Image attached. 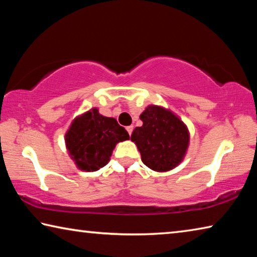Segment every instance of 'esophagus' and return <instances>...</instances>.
Wrapping results in <instances>:
<instances>
[{"label":"esophagus","mask_w":257,"mask_h":257,"mask_svg":"<svg viewBox=\"0 0 257 257\" xmlns=\"http://www.w3.org/2000/svg\"><path fill=\"white\" fill-rule=\"evenodd\" d=\"M133 130H134V125H129V127H127V132H128V134L130 135V136H132Z\"/></svg>","instance_id":"34e87169"}]
</instances>
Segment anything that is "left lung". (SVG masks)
I'll return each mask as SVG.
<instances>
[{
    "mask_svg": "<svg viewBox=\"0 0 257 257\" xmlns=\"http://www.w3.org/2000/svg\"><path fill=\"white\" fill-rule=\"evenodd\" d=\"M139 119L142 127L132 134V142L136 144L142 161L156 172H167L177 168L187 154L190 141L189 130L170 108L147 106Z\"/></svg>",
    "mask_w": 257,
    "mask_h": 257,
    "instance_id": "8db88e82",
    "label": "left lung"
}]
</instances>
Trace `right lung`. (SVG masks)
<instances>
[{
    "instance_id": "add662e5",
    "label": "right lung",
    "mask_w": 257,
    "mask_h": 257,
    "mask_svg": "<svg viewBox=\"0 0 257 257\" xmlns=\"http://www.w3.org/2000/svg\"><path fill=\"white\" fill-rule=\"evenodd\" d=\"M128 139L127 130L114 118L102 115L97 107L76 116L64 135L69 156L79 170L86 172L106 165L116 144Z\"/></svg>"
}]
</instances>
